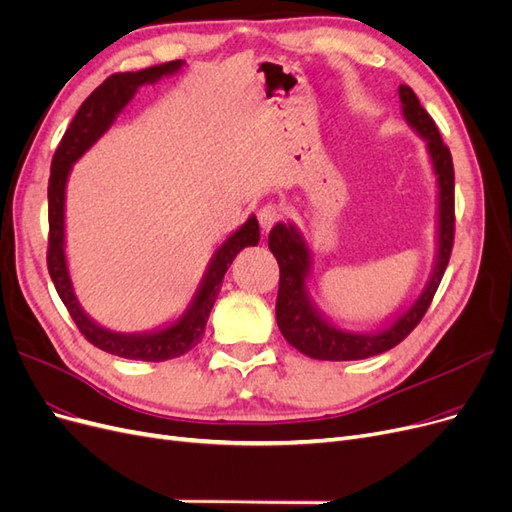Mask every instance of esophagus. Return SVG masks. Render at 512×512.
I'll return each mask as SVG.
<instances>
[{"label": "esophagus", "instance_id": "1", "mask_svg": "<svg viewBox=\"0 0 512 512\" xmlns=\"http://www.w3.org/2000/svg\"><path fill=\"white\" fill-rule=\"evenodd\" d=\"M257 217H259L261 230H263V232H268L270 227H272L276 221H280L282 217H285V208H282V206H280V204H276V202H268V204H263V206L259 208Z\"/></svg>", "mask_w": 512, "mask_h": 512}]
</instances>
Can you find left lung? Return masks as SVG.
<instances>
[{
    "mask_svg": "<svg viewBox=\"0 0 512 512\" xmlns=\"http://www.w3.org/2000/svg\"><path fill=\"white\" fill-rule=\"evenodd\" d=\"M399 99L405 122L426 141L430 164L437 177V255L420 297L396 314L382 329L361 333L337 327L320 312L308 291V276L312 268L310 244L293 223H276L270 232L268 246L280 268V285L276 297V323L287 342L316 361H361L382 354L418 327L430 301L437 293L441 278L451 257L453 246V162L449 147L443 143L439 128L420 105V99L409 86H399Z\"/></svg>",
    "mask_w": 512,
    "mask_h": 512,
    "instance_id": "left-lung-1",
    "label": "left lung"
}]
</instances>
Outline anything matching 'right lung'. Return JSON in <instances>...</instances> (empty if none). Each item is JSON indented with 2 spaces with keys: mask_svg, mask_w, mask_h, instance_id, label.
<instances>
[{
  "mask_svg": "<svg viewBox=\"0 0 512 512\" xmlns=\"http://www.w3.org/2000/svg\"><path fill=\"white\" fill-rule=\"evenodd\" d=\"M181 67L183 61H170L135 73L128 71L111 75V78H107L90 94L78 109V113H75V118L69 124L59 147H56L50 164L48 272L56 287V293H59L65 308L69 310L73 323L78 325V329L92 346L122 358H132V361H170V358L183 356L196 344H200L208 314H211L215 306V299L221 291V280L227 268L232 266L234 257L244 249V246H255L259 242V223L257 217L251 215L234 234L227 236L219 249L213 253L185 312L170 325L158 327L154 331L120 333L105 329L99 323H94L80 306L78 297H75L65 257V189L71 168L105 135L109 126L116 122L118 113L132 101V97H135L143 84H154L166 78V75L177 73Z\"/></svg>",
  "mask_w": 512,
  "mask_h": 512,
  "instance_id": "add662e5",
  "label": "right lung"
}]
</instances>
